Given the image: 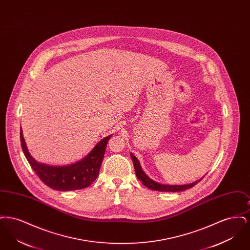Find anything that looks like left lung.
<instances>
[{"mask_svg": "<svg viewBox=\"0 0 250 250\" xmlns=\"http://www.w3.org/2000/svg\"><path fill=\"white\" fill-rule=\"evenodd\" d=\"M134 167H135V171H136V176L140 181L143 182V185L148 188L149 189L155 191H162V192H179V191L187 190L188 188H193L195 185H197L200 181H202V179L191 183L188 185H163V184H159L157 182H155L154 180L150 178L148 175H146V173L144 172L142 168V166L138 160V158L133 155L132 153L130 154Z\"/></svg>", "mask_w": 250, "mask_h": 250, "instance_id": "left-lung-1", "label": "left lung"}]
</instances>
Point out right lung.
<instances>
[{"mask_svg": "<svg viewBox=\"0 0 250 250\" xmlns=\"http://www.w3.org/2000/svg\"><path fill=\"white\" fill-rule=\"evenodd\" d=\"M111 135L100 141L95 148L82 159L67 166H51L39 163L29 153L21 129V143L24 155L40 180L48 188L59 191L83 189L97 178L102 164L107 142Z\"/></svg>", "mask_w": 250, "mask_h": 250, "instance_id": "add662e5", "label": "right lung"}]
</instances>
